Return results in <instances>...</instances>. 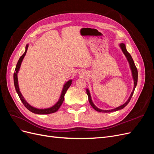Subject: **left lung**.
Wrapping results in <instances>:
<instances>
[{
	"mask_svg": "<svg viewBox=\"0 0 154 154\" xmlns=\"http://www.w3.org/2000/svg\"><path fill=\"white\" fill-rule=\"evenodd\" d=\"M119 46L120 49H122L123 53L124 54V55L125 56L126 58H127V61L129 63V66L130 68V70H131V72H132V78H133V81H134V88H133V90L132 92H131V94H130L128 99L127 100V101L125 102V103H123V105H120L118 107H116V108H114L113 109H110V110H103V109H100L99 108H97V107L93 103V101L92 100V97H91V93L89 90H88V88H87V94L88 95V101H89V103L91 104V105L92 106V107L94 110H96V111H98L100 112H114V111H117L121 109H123L124 107H125L128 105V103H129V101L131 99V97L134 94V92L135 88H136V87L137 85V78H138V72H137V69L135 66V63L134 60L131 57V55L130 54V53L128 52L127 49H126V45L125 44L123 43H121L119 44Z\"/></svg>",
	"mask_w": 154,
	"mask_h": 154,
	"instance_id": "left-lung-1",
	"label": "left lung"
}]
</instances>
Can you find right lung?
<instances>
[{
	"label": "right lung",
	"mask_w": 154,
	"mask_h": 154,
	"mask_svg": "<svg viewBox=\"0 0 154 154\" xmlns=\"http://www.w3.org/2000/svg\"><path fill=\"white\" fill-rule=\"evenodd\" d=\"M28 47H29V44H27L26 46L25 52L20 57L19 60H18V61L17 64L16 66L15 70V72H14V74H13L14 85H15V90L17 92L18 96H19L21 101L22 102V103L24 104V105L26 107V108L29 111H31V112H33V113L37 114H49L54 113V112H57L59 109L60 106L62 105L63 101L64 100V96H65V94H66V93L69 88V87L71 86L72 80H69L67 82L65 83V84L63 85V88H62L61 94H60V96L59 97V100H58L57 103H56L54 105H53L52 106L49 107V108H45V109H38V108H36V107H35L31 105L28 103V102H27L25 100L24 97L22 96V93L20 91L19 86H18V73L20 70L22 62L23 61V59L24 58V57L26 56V54L27 53V49H28Z\"/></svg>",
	"instance_id": "obj_1"
}]
</instances>
